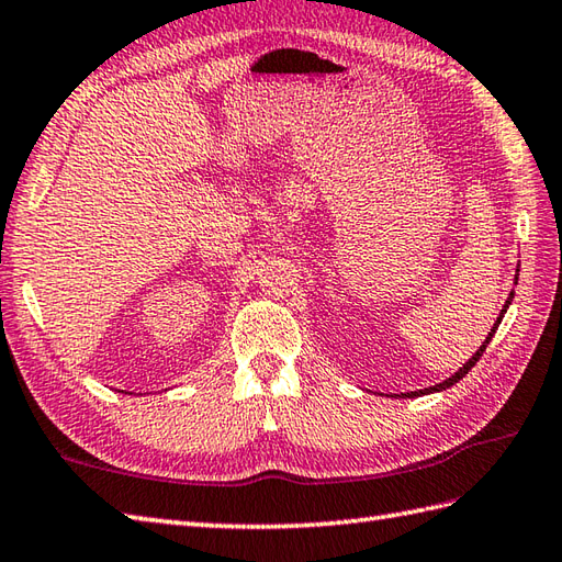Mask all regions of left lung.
<instances>
[{
    "label": "left lung",
    "instance_id": "obj_1",
    "mask_svg": "<svg viewBox=\"0 0 562 562\" xmlns=\"http://www.w3.org/2000/svg\"><path fill=\"white\" fill-rule=\"evenodd\" d=\"M517 274H519V268H517ZM517 274H515V284H517ZM512 300H515V292H509V296H507V302H505V306H503V312H499V316H497V321H495V324H493V328H491V333H487V338L483 340V345H481V348L479 350H475L473 352V357H471V360L469 362H465L461 369H459V372H453L449 379H445V381H441V384H437V386H429V389H420V391H405V393H401V396L398 398H417V396H427V393H439V391H445V389H449V386H453V384H457V381H461L465 374H469L471 372V369L475 367V362H479L481 360V355L485 352V348H487V345H491V340H493V336H495V330H497V326L499 324H503V316L507 314V308H509V304H512Z\"/></svg>",
    "mask_w": 562,
    "mask_h": 562
}]
</instances>
